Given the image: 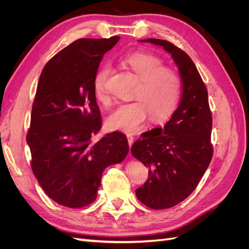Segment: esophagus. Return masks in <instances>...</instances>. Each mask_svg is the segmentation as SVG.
Wrapping results in <instances>:
<instances>
[{"mask_svg": "<svg viewBox=\"0 0 249 249\" xmlns=\"http://www.w3.org/2000/svg\"><path fill=\"white\" fill-rule=\"evenodd\" d=\"M126 138H127V142H129V145H130V147H131L132 144H133V142H134V137L132 136V135L127 134V135H126Z\"/></svg>", "mask_w": 249, "mask_h": 249, "instance_id": "1", "label": "esophagus"}]
</instances>
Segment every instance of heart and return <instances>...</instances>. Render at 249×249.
Wrapping results in <instances>:
<instances>
[{
  "label": "heart",
  "instance_id": "1",
  "mask_svg": "<svg viewBox=\"0 0 249 249\" xmlns=\"http://www.w3.org/2000/svg\"><path fill=\"white\" fill-rule=\"evenodd\" d=\"M140 81L134 97L136 100L120 104L108 116V125L113 130L135 133L140 130L150 115L155 122L169 118L178 108L182 93V83L178 74L158 56L146 53H134L123 59ZM112 67L106 63L96 71L93 79V91L96 100L106 104L110 97L107 83Z\"/></svg>",
  "mask_w": 249,
  "mask_h": 249
}]
</instances>
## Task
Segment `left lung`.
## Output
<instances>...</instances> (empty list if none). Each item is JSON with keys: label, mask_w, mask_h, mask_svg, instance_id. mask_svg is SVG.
<instances>
[{"label": "left lung", "mask_w": 249, "mask_h": 249, "mask_svg": "<svg viewBox=\"0 0 249 249\" xmlns=\"http://www.w3.org/2000/svg\"><path fill=\"white\" fill-rule=\"evenodd\" d=\"M141 41L171 54L182 79V97L169 122L163 129L142 134L131 148L148 168L147 180L136 189L137 198L150 209L163 210L189 196L209 167L213 156L212 113L207 87L191 58L167 40Z\"/></svg>", "instance_id": "left-lung-1"}]
</instances>
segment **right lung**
<instances>
[{
  "label": "right lung",
  "mask_w": 249,
  "mask_h": 249,
  "mask_svg": "<svg viewBox=\"0 0 249 249\" xmlns=\"http://www.w3.org/2000/svg\"><path fill=\"white\" fill-rule=\"evenodd\" d=\"M118 40L78 39L57 53L40 74L27 134L31 167L48 196L67 208L93 202L104 170L129 153L120 132L92 142L102 127L93 79Z\"/></svg>",
  "instance_id": "obj_1"
}]
</instances>
